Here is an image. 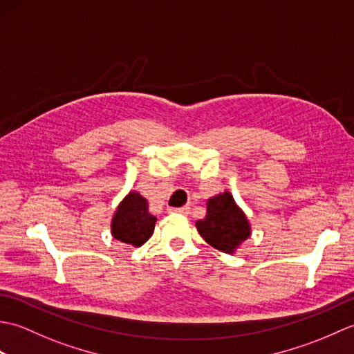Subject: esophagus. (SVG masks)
<instances>
[{
	"instance_id": "1",
	"label": "esophagus",
	"mask_w": 354,
	"mask_h": 354,
	"mask_svg": "<svg viewBox=\"0 0 354 354\" xmlns=\"http://www.w3.org/2000/svg\"><path fill=\"white\" fill-rule=\"evenodd\" d=\"M190 208L189 207H181V208H167V213L170 214H189Z\"/></svg>"
}]
</instances>
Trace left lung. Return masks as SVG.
Listing matches in <instances>:
<instances>
[{
	"mask_svg": "<svg viewBox=\"0 0 354 354\" xmlns=\"http://www.w3.org/2000/svg\"><path fill=\"white\" fill-rule=\"evenodd\" d=\"M196 227L207 243L223 252H232L251 234L245 213L228 192L208 199L205 219L198 221Z\"/></svg>",
	"mask_w": 354,
	"mask_h": 354,
	"instance_id": "1",
	"label": "left lung"
}]
</instances>
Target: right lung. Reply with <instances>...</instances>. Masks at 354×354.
<instances>
[{
    "instance_id": "add662e5",
    "label": "right lung",
    "mask_w": 354,
    "mask_h": 354,
    "mask_svg": "<svg viewBox=\"0 0 354 354\" xmlns=\"http://www.w3.org/2000/svg\"><path fill=\"white\" fill-rule=\"evenodd\" d=\"M156 217L149 213L147 201L131 192L115 209L111 223L112 236L126 245L141 246L153 234Z\"/></svg>"
}]
</instances>
